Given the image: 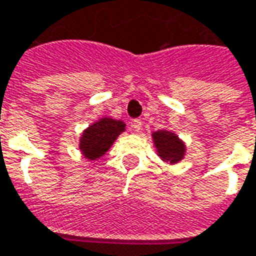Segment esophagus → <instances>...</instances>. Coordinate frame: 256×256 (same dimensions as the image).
Returning a JSON list of instances; mask_svg holds the SVG:
<instances>
[{
	"label": "esophagus",
	"mask_w": 256,
	"mask_h": 256,
	"mask_svg": "<svg viewBox=\"0 0 256 256\" xmlns=\"http://www.w3.org/2000/svg\"><path fill=\"white\" fill-rule=\"evenodd\" d=\"M142 124H144V122H142L141 120H132V128H134V132H140V130H141L142 128Z\"/></svg>",
	"instance_id": "34e87169"
}]
</instances>
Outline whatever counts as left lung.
Listing matches in <instances>:
<instances>
[{"mask_svg":"<svg viewBox=\"0 0 256 256\" xmlns=\"http://www.w3.org/2000/svg\"><path fill=\"white\" fill-rule=\"evenodd\" d=\"M152 138H153L157 154L164 162L174 165L184 158L186 146L176 132L162 128V130L152 132Z\"/></svg>","mask_w":256,"mask_h":256,"instance_id":"1","label":"left lung"}]
</instances>
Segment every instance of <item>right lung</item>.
<instances>
[{"mask_svg":"<svg viewBox=\"0 0 256 256\" xmlns=\"http://www.w3.org/2000/svg\"><path fill=\"white\" fill-rule=\"evenodd\" d=\"M126 130V124L122 120L103 116L91 124L82 132L79 149L84 158L90 161L100 158L108 152L115 140Z\"/></svg>","mask_w":256,"mask_h":256,"instance_id":"right-lung-1","label":"right lung"}]
</instances>
